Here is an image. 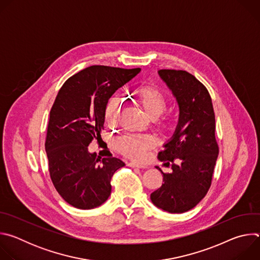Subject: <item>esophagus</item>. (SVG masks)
<instances>
[{
  "instance_id": "obj_1",
  "label": "esophagus",
  "mask_w": 260,
  "mask_h": 260,
  "mask_svg": "<svg viewBox=\"0 0 260 260\" xmlns=\"http://www.w3.org/2000/svg\"><path fill=\"white\" fill-rule=\"evenodd\" d=\"M128 167H131V168H140V169L145 168V166H144V165L139 164V162H135V161H131V162H128Z\"/></svg>"
}]
</instances>
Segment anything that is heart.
Segmentation results:
<instances>
[{"label":"heart","instance_id":"heart-1","mask_svg":"<svg viewBox=\"0 0 260 260\" xmlns=\"http://www.w3.org/2000/svg\"><path fill=\"white\" fill-rule=\"evenodd\" d=\"M132 98L134 99V102L144 111L145 114L149 117L150 119L157 120L168 107V99L166 94L154 86H140L136 88L133 93ZM121 106V99L118 95H113L110 99L107 107L105 116L107 121L113 122L115 121V118L117 116L118 111ZM160 125L168 126L169 125V119L162 118L159 120ZM154 144V141L149 136H126L121 138L117 146L119 150L132 157V158H142L145 155V152L151 148Z\"/></svg>","mask_w":260,"mask_h":260}]
</instances>
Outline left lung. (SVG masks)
Here are the masks:
<instances>
[{
  "label": "left lung",
  "mask_w": 260,
  "mask_h": 260,
  "mask_svg": "<svg viewBox=\"0 0 260 260\" xmlns=\"http://www.w3.org/2000/svg\"><path fill=\"white\" fill-rule=\"evenodd\" d=\"M158 75L172 90L179 106V120L158 159L173 172L164 175L161 186L151 202L169 213L194 208L207 194L219 149L215 138V114L208 89L193 75L182 70H159Z\"/></svg>",
  "instance_id": "8db88e82"
}]
</instances>
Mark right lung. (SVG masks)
<instances>
[{
    "label": "right lung",
    "instance_id": "obj_1",
    "mask_svg": "<svg viewBox=\"0 0 260 260\" xmlns=\"http://www.w3.org/2000/svg\"><path fill=\"white\" fill-rule=\"evenodd\" d=\"M141 69L91 66L70 77L50 110L45 142L49 173L56 191L71 206L90 210L111 194V178L124 167L116 157L88 151L101 136L109 99Z\"/></svg>",
    "mask_w": 260,
    "mask_h": 260
}]
</instances>
